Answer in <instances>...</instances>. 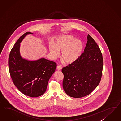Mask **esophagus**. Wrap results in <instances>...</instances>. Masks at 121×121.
<instances>
[{"mask_svg":"<svg viewBox=\"0 0 121 121\" xmlns=\"http://www.w3.org/2000/svg\"><path fill=\"white\" fill-rule=\"evenodd\" d=\"M62 69V67L60 66V65H58L57 66V69L59 70H61Z\"/></svg>","mask_w":121,"mask_h":121,"instance_id":"esophagus-1","label":"esophagus"}]
</instances>
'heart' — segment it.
I'll return each instance as SVG.
<instances>
[{
	"instance_id": "heart-1",
	"label": "heart",
	"mask_w": 121,
	"mask_h": 121,
	"mask_svg": "<svg viewBox=\"0 0 121 121\" xmlns=\"http://www.w3.org/2000/svg\"><path fill=\"white\" fill-rule=\"evenodd\" d=\"M83 48L81 41L71 35H65L59 37L56 45L50 43L49 50L53 57L57 58L59 52H62L61 60L66 64H71L76 62L82 54Z\"/></svg>"
}]
</instances>
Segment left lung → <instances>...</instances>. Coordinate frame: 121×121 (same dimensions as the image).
I'll list each match as a JSON object with an SVG mask.
<instances>
[{"label": "left lung", "mask_w": 121, "mask_h": 121, "mask_svg": "<svg viewBox=\"0 0 121 121\" xmlns=\"http://www.w3.org/2000/svg\"><path fill=\"white\" fill-rule=\"evenodd\" d=\"M87 43L78 60L62 69L63 88L67 95L81 98L89 95L101 79L103 59L99 46L89 34Z\"/></svg>", "instance_id": "left-lung-1"}]
</instances>
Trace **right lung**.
I'll return each mask as SVG.
<instances>
[{
	"label": "right lung",
	"instance_id": "obj_1",
	"mask_svg": "<svg viewBox=\"0 0 121 121\" xmlns=\"http://www.w3.org/2000/svg\"><path fill=\"white\" fill-rule=\"evenodd\" d=\"M21 36L10 52L8 65L10 75L14 85L24 95L37 97L46 91L49 79L56 70L54 62L41 58L31 61L24 59L20 54V43L27 35Z\"/></svg>",
	"mask_w": 121,
	"mask_h": 121
}]
</instances>
